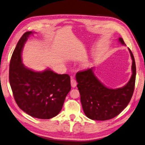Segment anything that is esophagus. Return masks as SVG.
I'll list each match as a JSON object with an SVG mask.
<instances>
[{
  "label": "esophagus",
  "instance_id": "1",
  "mask_svg": "<svg viewBox=\"0 0 145 145\" xmlns=\"http://www.w3.org/2000/svg\"><path fill=\"white\" fill-rule=\"evenodd\" d=\"M71 86L72 88H75V87L77 85V82L76 81L75 79L72 78L71 79Z\"/></svg>",
  "mask_w": 145,
  "mask_h": 145
}]
</instances>
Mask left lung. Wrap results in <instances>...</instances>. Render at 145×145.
I'll list each match as a JSON object with an SVG mask.
<instances>
[{
  "mask_svg": "<svg viewBox=\"0 0 145 145\" xmlns=\"http://www.w3.org/2000/svg\"><path fill=\"white\" fill-rule=\"evenodd\" d=\"M118 41L125 44L122 38ZM132 60L131 78L122 88L110 89L105 86L95 76L93 67L76 73L80 101L85 115L93 120L105 121L120 114L131 101L136 79V65L132 52L128 48Z\"/></svg>",
  "mask_w": 145,
  "mask_h": 145,
  "instance_id": "obj_1",
  "label": "left lung"
}]
</instances>
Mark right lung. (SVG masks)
I'll use <instances>...</instances> for the list:
<instances>
[{
    "mask_svg": "<svg viewBox=\"0 0 145 145\" xmlns=\"http://www.w3.org/2000/svg\"><path fill=\"white\" fill-rule=\"evenodd\" d=\"M33 33H25L17 42L10 62L9 82L19 108L33 117L47 120L61 111L71 89V78L67 74H57L50 69L35 72L22 63L24 44Z\"/></svg>",
    "mask_w": 145,
    "mask_h": 145,
    "instance_id": "right-lung-1",
    "label": "right lung"
}]
</instances>
